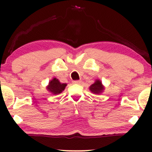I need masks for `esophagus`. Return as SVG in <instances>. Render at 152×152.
<instances>
[{
	"instance_id": "esophagus-1",
	"label": "esophagus",
	"mask_w": 152,
	"mask_h": 152,
	"mask_svg": "<svg viewBox=\"0 0 152 152\" xmlns=\"http://www.w3.org/2000/svg\"><path fill=\"white\" fill-rule=\"evenodd\" d=\"M81 81H73V83H74V84H80L81 83Z\"/></svg>"
}]
</instances>
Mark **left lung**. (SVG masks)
I'll return each instance as SVG.
<instances>
[{"instance_id":"left-lung-1","label":"left lung","mask_w":152,"mask_h":152,"mask_svg":"<svg viewBox=\"0 0 152 152\" xmlns=\"http://www.w3.org/2000/svg\"><path fill=\"white\" fill-rule=\"evenodd\" d=\"M89 89L92 93L95 94H100L101 93H102L103 91L104 90V87L102 85V81H101L100 80L97 79L96 80L94 83H93V84L89 87Z\"/></svg>"}]
</instances>
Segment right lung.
I'll list each match as a JSON object with an SVG mask.
<instances>
[{"instance_id":"add662e5","label":"right lung","mask_w":152,"mask_h":152,"mask_svg":"<svg viewBox=\"0 0 152 152\" xmlns=\"http://www.w3.org/2000/svg\"><path fill=\"white\" fill-rule=\"evenodd\" d=\"M67 86L66 83H61L57 78H53L51 81H50L48 86H47V90L48 91L55 95L61 94L65 89L66 86Z\"/></svg>"}]
</instances>
